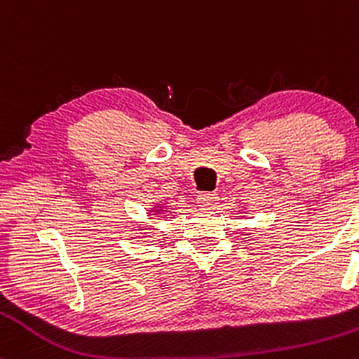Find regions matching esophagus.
<instances>
[{"label": "esophagus", "instance_id": "34e87169", "mask_svg": "<svg viewBox=\"0 0 359 359\" xmlns=\"http://www.w3.org/2000/svg\"><path fill=\"white\" fill-rule=\"evenodd\" d=\"M197 204L201 205V208H205V209H211L214 205L217 204V196L216 194H211V192H203L197 196Z\"/></svg>", "mask_w": 359, "mask_h": 359}]
</instances>
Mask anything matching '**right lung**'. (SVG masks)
<instances>
[{
  "mask_svg": "<svg viewBox=\"0 0 359 359\" xmlns=\"http://www.w3.org/2000/svg\"><path fill=\"white\" fill-rule=\"evenodd\" d=\"M156 212H158V211H156Z\"/></svg>",
  "mask_w": 359,
  "mask_h": 359,
  "instance_id": "add662e5",
  "label": "right lung"
}]
</instances>
